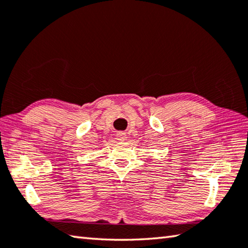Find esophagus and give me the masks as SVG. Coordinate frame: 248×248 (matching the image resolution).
I'll return each instance as SVG.
<instances>
[{
    "mask_svg": "<svg viewBox=\"0 0 248 248\" xmlns=\"http://www.w3.org/2000/svg\"><path fill=\"white\" fill-rule=\"evenodd\" d=\"M125 138H127V135H125L124 132H118L117 133V140H124Z\"/></svg>",
    "mask_w": 248,
    "mask_h": 248,
    "instance_id": "1",
    "label": "esophagus"
}]
</instances>
